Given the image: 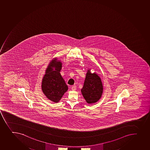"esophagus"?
I'll return each mask as SVG.
<instances>
[{
  "instance_id": "1",
  "label": "esophagus",
  "mask_w": 150,
  "mask_h": 150,
  "mask_svg": "<svg viewBox=\"0 0 150 150\" xmlns=\"http://www.w3.org/2000/svg\"><path fill=\"white\" fill-rule=\"evenodd\" d=\"M71 90L73 91H75L76 90V86H73L72 87H71Z\"/></svg>"
}]
</instances>
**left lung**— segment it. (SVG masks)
I'll return each instance as SVG.
<instances>
[{"label": "left lung", "instance_id": "8db88e82", "mask_svg": "<svg viewBox=\"0 0 150 150\" xmlns=\"http://www.w3.org/2000/svg\"><path fill=\"white\" fill-rule=\"evenodd\" d=\"M103 90V85L100 78L96 73H91L89 69L81 90L86 102L89 104L98 102L102 96Z\"/></svg>", "mask_w": 150, "mask_h": 150}]
</instances>
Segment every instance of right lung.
Returning a JSON list of instances; mask_svg holds the SVG:
<instances>
[{"mask_svg":"<svg viewBox=\"0 0 150 150\" xmlns=\"http://www.w3.org/2000/svg\"><path fill=\"white\" fill-rule=\"evenodd\" d=\"M61 68V61L57 58L52 60L46 70L41 84L44 94L48 99L56 103L59 102L68 89L60 73Z\"/></svg>","mask_w":150,"mask_h":150,"instance_id":"right-lung-1","label":"right lung"}]
</instances>
